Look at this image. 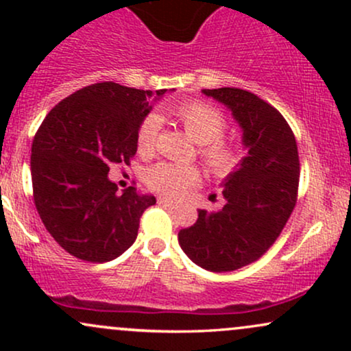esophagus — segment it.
<instances>
[{"label":"esophagus","mask_w":351,"mask_h":351,"mask_svg":"<svg viewBox=\"0 0 351 351\" xmlns=\"http://www.w3.org/2000/svg\"><path fill=\"white\" fill-rule=\"evenodd\" d=\"M158 204L160 206H167V208H175L176 203L171 199H167V198H158Z\"/></svg>","instance_id":"34e87169"}]
</instances>
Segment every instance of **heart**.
<instances>
[{
  "label": "heart",
  "mask_w": 351,
  "mask_h": 351,
  "mask_svg": "<svg viewBox=\"0 0 351 351\" xmlns=\"http://www.w3.org/2000/svg\"><path fill=\"white\" fill-rule=\"evenodd\" d=\"M171 114L183 123L186 134L199 143V156L215 176H228L243 162V145L239 140L226 136L228 120L219 108L203 100H188L171 108ZM160 117L148 114L138 125L136 143L138 150L148 153L155 147L160 132ZM201 173L195 165L162 162L145 175V181L153 191L168 198H178L188 188L196 186Z\"/></svg>",
  "instance_id": "heart-1"
}]
</instances>
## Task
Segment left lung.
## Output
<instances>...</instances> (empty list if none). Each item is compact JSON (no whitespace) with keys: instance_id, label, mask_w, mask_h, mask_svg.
Segmentation results:
<instances>
[{"instance_id":"1","label":"left lung","mask_w":351,"mask_h":351,"mask_svg":"<svg viewBox=\"0 0 351 351\" xmlns=\"http://www.w3.org/2000/svg\"><path fill=\"white\" fill-rule=\"evenodd\" d=\"M203 92L231 108L247 156L224 181L223 209H199L178 241L199 267L231 272L263 257L287 224L299 195V152L287 120L265 100L234 87Z\"/></svg>"}]
</instances>
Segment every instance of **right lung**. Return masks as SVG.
I'll return each mask as SVG.
<instances>
[{"label":"right lung","instance_id":"1","mask_svg":"<svg viewBox=\"0 0 351 351\" xmlns=\"http://www.w3.org/2000/svg\"><path fill=\"white\" fill-rule=\"evenodd\" d=\"M115 82L87 86L56 106L36 132L31 178L36 209L64 251L87 263H107L127 251L153 196L135 188L117 193L112 165H130L138 125L153 95Z\"/></svg>","mask_w":351,"mask_h":351}]
</instances>
